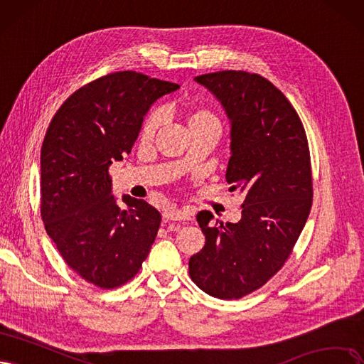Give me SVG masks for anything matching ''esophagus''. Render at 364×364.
Wrapping results in <instances>:
<instances>
[{
    "mask_svg": "<svg viewBox=\"0 0 364 364\" xmlns=\"http://www.w3.org/2000/svg\"><path fill=\"white\" fill-rule=\"evenodd\" d=\"M163 218H165V220H189L191 215L180 208H168L163 213Z\"/></svg>",
    "mask_w": 364,
    "mask_h": 364,
    "instance_id": "34e87169",
    "label": "esophagus"
}]
</instances>
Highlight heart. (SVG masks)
I'll return each instance as SVG.
<instances>
[{"instance_id": "1", "label": "heart", "mask_w": 364, "mask_h": 364, "mask_svg": "<svg viewBox=\"0 0 364 364\" xmlns=\"http://www.w3.org/2000/svg\"><path fill=\"white\" fill-rule=\"evenodd\" d=\"M161 119H163V114L160 112H156L152 113L149 118L146 119L145 125H144V136L145 137H151L152 134L156 133V130L159 128V125L161 124ZM204 119H216L215 116L212 113L208 112H196L192 118H191V122H195V121H204Z\"/></svg>"}]
</instances>
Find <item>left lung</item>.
Returning <instances> with one entry per match:
<instances>
[{"label": "left lung", "instance_id": "8db88e82", "mask_svg": "<svg viewBox=\"0 0 364 364\" xmlns=\"http://www.w3.org/2000/svg\"><path fill=\"white\" fill-rule=\"evenodd\" d=\"M230 122L225 178L245 203L237 224L196 215L205 245L189 260L193 283L219 299H237L272 278L295 246L311 208L306 130L283 92L262 75L220 71L195 77Z\"/></svg>", "mask_w": 364, "mask_h": 364}]
</instances>
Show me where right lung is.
I'll return each mask as SVG.
<instances>
[{
    "label": "right lung",
    "instance_id": "right-lung-1",
    "mask_svg": "<svg viewBox=\"0 0 364 364\" xmlns=\"http://www.w3.org/2000/svg\"><path fill=\"white\" fill-rule=\"evenodd\" d=\"M178 85L124 71L69 97L41 149V213L66 264L101 289L132 279L154 243L161 216L144 199L112 193L109 166L130 154L151 105Z\"/></svg>",
    "mask_w": 364,
    "mask_h": 364
}]
</instances>
